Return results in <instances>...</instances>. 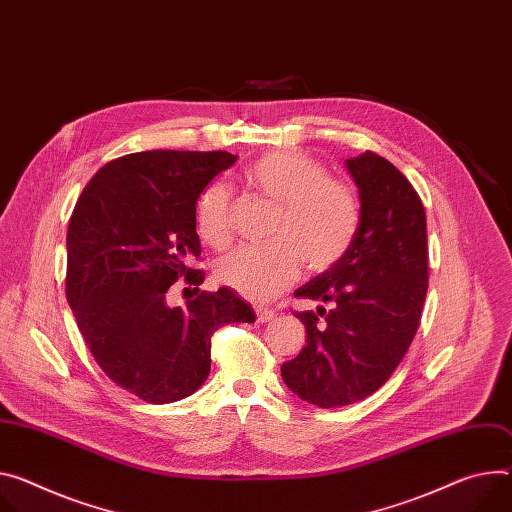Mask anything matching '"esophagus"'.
Returning <instances> with one entry per match:
<instances>
[{"instance_id": "esophagus-1", "label": "esophagus", "mask_w": 512, "mask_h": 512, "mask_svg": "<svg viewBox=\"0 0 512 512\" xmlns=\"http://www.w3.org/2000/svg\"><path fill=\"white\" fill-rule=\"evenodd\" d=\"M255 314H257V322H261V324L263 322H271L275 318V312L269 310V308H257Z\"/></svg>"}]
</instances>
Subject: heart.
Masks as SVG:
<instances>
[{"instance_id":"1","label":"heart","mask_w":512,"mask_h":512,"mask_svg":"<svg viewBox=\"0 0 512 512\" xmlns=\"http://www.w3.org/2000/svg\"><path fill=\"white\" fill-rule=\"evenodd\" d=\"M245 179L251 188L280 204L273 245L241 247L216 265L218 280L241 296L263 302L288 288L302 269L327 271L353 247L361 224L357 192L347 181L329 177L314 157L275 151L253 161ZM235 200L224 183H214L198 204L200 237L224 249L232 241Z\"/></svg>"}]
</instances>
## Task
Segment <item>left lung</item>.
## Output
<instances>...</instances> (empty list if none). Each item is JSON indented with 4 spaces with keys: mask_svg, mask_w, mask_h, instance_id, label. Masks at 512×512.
I'll return each instance as SVG.
<instances>
[{
    "mask_svg": "<svg viewBox=\"0 0 512 512\" xmlns=\"http://www.w3.org/2000/svg\"><path fill=\"white\" fill-rule=\"evenodd\" d=\"M361 202L349 253L294 292L329 304L294 312L306 347L282 365L286 386L320 408H337L382 388L406 355L429 288L427 216L410 181L384 157L347 159Z\"/></svg>",
    "mask_w": 512,
    "mask_h": 512,
    "instance_id": "1",
    "label": "left lung"
}]
</instances>
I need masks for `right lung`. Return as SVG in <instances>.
<instances>
[{
    "label": "right lung",
    "mask_w": 512,
    "mask_h": 512,
    "mask_svg": "<svg viewBox=\"0 0 512 512\" xmlns=\"http://www.w3.org/2000/svg\"><path fill=\"white\" fill-rule=\"evenodd\" d=\"M237 155L145 151L106 163L81 192L67 230V302L104 374L153 404L194 394L210 374V337L255 322L230 288L200 292L196 204ZM199 290L185 309L166 304L178 279Z\"/></svg>",
    "instance_id": "1"
}]
</instances>
